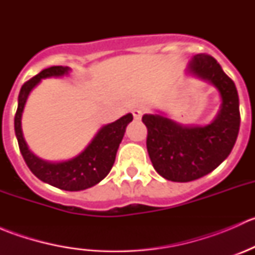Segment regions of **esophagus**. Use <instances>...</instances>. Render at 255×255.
I'll return each mask as SVG.
<instances>
[{"label": "esophagus", "mask_w": 255, "mask_h": 255, "mask_svg": "<svg viewBox=\"0 0 255 255\" xmlns=\"http://www.w3.org/2000/svg\"><path fill=\"white\" fill-rule=\"evenodd\" d=\"M132 113H133V117H134V120L138 121V120H140V118H142L143 112L140 111V110H133Z\"/></svg>", "instance_id": "34e87169"}]
</instances>
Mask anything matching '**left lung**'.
<instances>
[{
  "label": "left lung",
  "instance_id": "8db88e82",
  "mask_svg": "<svg viewBox=\"0 0 255 255\" xmlns=\"http://www.w3.org/2000/svg\"><path fill=\"white\" fill-rule=\"evenodd\" d=\"M187 70L220 92L222 104L215 120L201 127L182 126L158 113L142 118L148 129L146 149L154 169L175 182L192 181L215 170L232 151L241 125L237 89L217 60L197 54Z\"/></svg>",
  "mask_w": 255,
  "mask_h": 255
}]
</instances>
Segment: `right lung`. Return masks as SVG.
I'll list each match as a JSON object with an SVG mask.
<instances>
[{
  "mask_svg": "<svg viewBox=\"0 0 255 255\" xmlns=\"http://www.w3.org/2000/svg\"><path fill=\"white\" fill-rule=\"evenodd\" d=\"M68 66H50L40 71L34 78L24 82L18 96V107L14 116V132L23 159L33 174L43 182L66 191H80L99 184L111 171L115 163L118 146L125 135L126 127L132 122V113L123 116L120 120L100 128L94 139L75 158L59 163L43 160L28 149L23 138L22 113L30 91L42 81L51 76L68 75Z\"/></svg>",
  "mask_w": 255,
  "mask_h": 255,
  "instance_id": "obj_1",
  "label": "right lung"
}]
</instances>
